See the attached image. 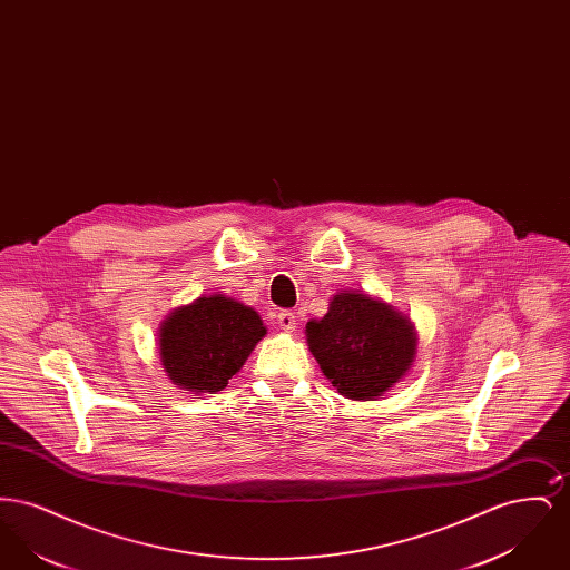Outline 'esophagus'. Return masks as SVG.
<instances>
[{"instance_id":"34e87169","label":"esophagus","mask_w":570,"mask_h":570,"mask_svg":"<svg viewBox=\"0 0 570 570\" xmlns=\"http://www.w3.org/2000/svg\"><path fill=\"white\" fill-rule=\"evenodd\" d=\"M277 325L282 326L286 333L297 331L298 323L295 312H279V314H277Z\"/></svg>"}]
</instances>
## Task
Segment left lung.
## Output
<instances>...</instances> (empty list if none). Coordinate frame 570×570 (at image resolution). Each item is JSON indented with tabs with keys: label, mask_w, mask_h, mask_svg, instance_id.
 Here are the masks:
<instances>
[{
	"label": "left lung",
	"mask_w": 570,
	"mask_h": 570,
	"mask_svg": "<svg viewBox=\"0 0 570 570\" xmlns=\"http://www.w3.org/2000/svg\"><path fill=\"white\" fill-rule=\"evenodd\" d=\"M305 337L325 379L354 402H374L404 379L419 340L406 314L348 288L333 295L323 318L305 325Z\"/></svg>",
	"instance_id": "8db88e82"
}]
</instances>
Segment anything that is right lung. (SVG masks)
I'll return each mask as SVG.
<instances>
[{
    "mask_svg": "<svg viewBox=\"0 0 570 570\" xmlns=\"http://www.w3.org/2000/svg\"><path fill=\"white\" fill-rule=\"evenodd\" d=\"M267 335L258 312L226 295H200L160 326L158 353L168 380L191 393H217Z\"/></svg>",
    "mask_w": 570,
    "mask_h": 570,
    "instance_id": "add662e5",
    "label": "right lung"
}]
</instances>
